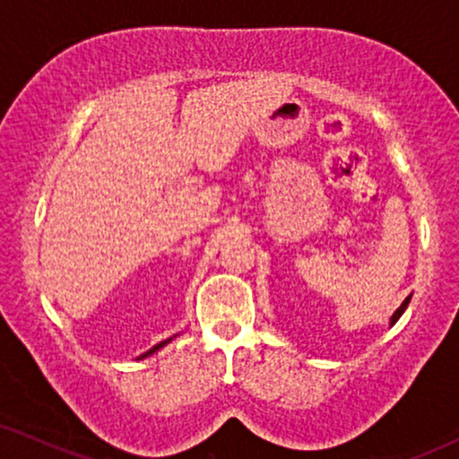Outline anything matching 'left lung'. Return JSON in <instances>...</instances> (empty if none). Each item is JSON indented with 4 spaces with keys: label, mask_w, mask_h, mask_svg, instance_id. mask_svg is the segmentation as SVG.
I'll return each instance as SVG.
<instances>
[{
    "label": "left lung",
    "mask_w": 459,
    "mask_h": 459,
    "mask_svg": "<svg viewBox=\"0 0 459 459\" xmlns=\"http://www.w3.org/2000/svg\"><path fill=\"white\" fill-rule=\"evenodd\" d=\"M410 300H411V294H410V297H407V299L403 300V303H401V307H399V309L393 313V317H391V325H394V324H397V319H399L401 316H403V311L407 309V305H410Z\"/></svg>",
    "instance_id": "obj_1"
}]
</instances>
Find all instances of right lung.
<instances>
[{"mask_svg":"<svg viewBox=\"0 0 459 459\" xmlns=\"http://www.w3.org/2000/svg\"><path fill=\"white\" fill-rule=\"evenodd\" d=\"M173 341V336L171 338H167V341H162V342H159V344H154V347L152 349H150V351H146V353H143V355H140V359H142V357H148V355H152V353H156V351H159V349H162V347H165V344H169V342H171Z\"/></svg>","mask_w":459,"mask_h":459,"instance_id":"right-lung-1","label":"right lung"}]
</instances>
